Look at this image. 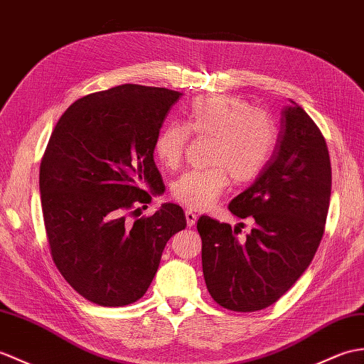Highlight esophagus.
Segmentation results:
<instances>
[{
  "label": "esophagus",
  "instance_id": "1",
  "mask_svg": "<svg viewBox=\"0 0 364 364\" xmlns=\"http://www.w3.org/2000/svg\"><path fill=\"white\" fill-rule=\"evenodd\" d=\"M186 220H188V226H193L197 222V214H193L192 210H186Z\"/></svg>",
  "mask_w": 364,
  "mask_h": 364
}]
</instances>
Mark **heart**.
Segmentation results:
<instances>
[{
  "label": "heart",
  "mask_w": 364,
  "mask_h": 364,
  "mask_svg": "<svg viewBox=\"0 0 364 364\" xmlns=\"http://www.w3.org/2000/svg\"><path fill=\"white\" fill-rule=\"evenodd\" d=\"M189 132L210 136L206 171L181 175L172 186V196L191 209H208L222 196L228 183H250L273 154L276 130L272 119L252 109L237 96H206L193 100L186 127L168 124L155 141V155L167 168L180 166Z\"/></svg>",
  "instance_id": "b5f03b06"
}]
</instances>
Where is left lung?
<instances>
[{
	"mask_svg": "<svg viewBox=\"0 0 364 364\" xmlns=\"http://www.w3.org/2000/svg\"><path fill=\"white\" fill-rule=\"evenodd\" d=\"M332 167L324 136L290 100L281 113L277 144L264 171L228 209L252 217L247 239L237 230L201 215L203 276L213 299L232 311L272 306L314 260L324 234Z\"/></svg>",
	"mask_w": 364,
	"mask_h": 364,
	"instance_id": "8db88e82",
	"label": "left lung"
}]
</instances>
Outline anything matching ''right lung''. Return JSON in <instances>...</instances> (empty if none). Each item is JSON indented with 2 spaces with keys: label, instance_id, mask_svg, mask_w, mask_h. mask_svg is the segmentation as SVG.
Returning a JSON list of instances; mask_svg holds the SVG:
<instances>
[{
  "label": "right lung",
  "instance_id": "1",
  "mask_svg": "<svg viewBox=\"0 0 364 364\" xmlns=\"http://www.w3.org/2000/svg\"><path fill=\"white\" fill-rule=\"evenodd\" d=\"M180 96L133 83L92 92L75 100L50 134L40 166L50 255L65 281L99 306L142 298L166 243L186 228L175 203L133 223L125 215L163 193L155 141Z\"/></svg>",
  "mask_w": 364,
  "mask_h": 364
}]
</instances>
